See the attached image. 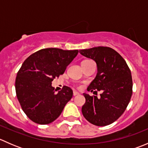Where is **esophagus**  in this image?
Returning a JSON list of instances; mask_svg holds the SVG:
<instances>
[{
	"label": "esophagus",
	"instance_id": "obj_1",
	"mask_svg": "<svg viewBox=\"0 0 148 148\" xmlns=\"http://www.w3.org/2000/svg\"><path fill=\"white\" fill-rule=\"evenodd\" d=\"M79 95V93L78 92H76V91H74V92H73V95L74 96H77V95Z\"/></svg>",
	"mask_w": 148,
	"mask_h": 148
}]
</instances>
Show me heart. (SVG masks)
Segmentation results:
<instances>
[{"instance_id":"obj_1","label":"heart","mask_w":148,"mask_h":148,"mask_svg":"<svg viewBox=\"0 0 148 148\" xmlns=\"http://www.w3.org/2000/svg\"><path fill=\"white\" fill-rule=\"evenodd\" d=\"M86 61H89V60H85V61H83V62H86Z\"/></svg>"}]
</instances>
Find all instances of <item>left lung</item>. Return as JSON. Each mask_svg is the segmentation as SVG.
<instances>
[{
  "label": "left lung",
  "mask_w": 148,
  "mask_h": 148,
  "mask_svg": "<svg viewBox=\"0 0 148 148\" xmlns=\"http://www.w3.org/2000/svg\"><path fill=\"white\" fill-rule=\"evenodd\" d=\"M85 57L96 62L97 74L87 91H102L100 98L84 93V117L97 126H106L116 121L126 110L132 94L130 69L125 59L115 50L98 46L80 50Z\"/></svg>",
  "instance_id": "left-lung-1"
}]
</instances>
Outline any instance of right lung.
<instances>
[{"label":"right lung","mask_w":148,"mask_h":148,"mask_svg":"<svg viewBox=\"0 0 148 148\" xmlns=\"http://www.w3.org/2000/svg\"><path fill=\"white\" fill-rule=\"evenodd\" d=\"M78 52L48 48L35 52L24 61L17 73L15 86L22 110L33 122L40 125L53 122L71 99V88L64 86L56 94L51 82L64 74Z\"/></svg>","instance_id":"1"}]
</instances>
